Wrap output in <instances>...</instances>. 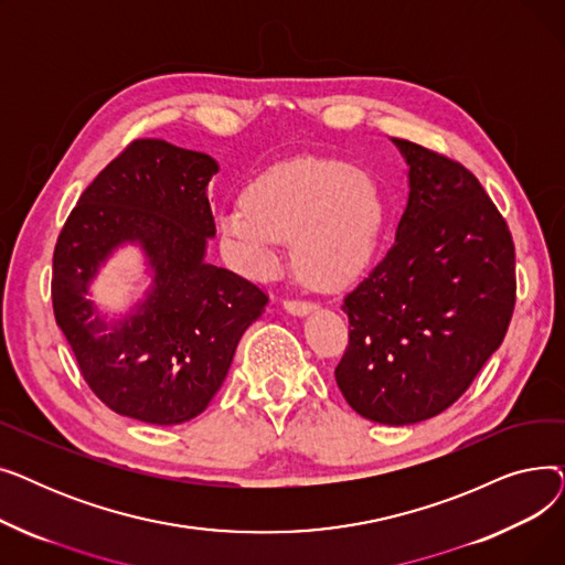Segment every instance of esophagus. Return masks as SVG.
Listing matches in <instances>:
<instances>
[{"instance_id":"esophagus-1","label":"esophagus","mask_w":565,"mask_h":565,"mask_svg":"<svg viewBox=\"0 0 565 565\" xmlns=\"http://www.w3.org/2000/svg\"><path fill=\"white\" fill-rule=\"evenodd\" d=\"M284 309L290 313V316H307L311 311H316V305L313 302H300V300H286L284 302Z\"/></svg>"}]
</instances>
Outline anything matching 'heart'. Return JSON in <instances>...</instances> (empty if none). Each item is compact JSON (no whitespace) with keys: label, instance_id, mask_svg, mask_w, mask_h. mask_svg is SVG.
<instances>
[{"label":"heart","instance_id":"b5f03b06","mask_svg":"<svg viewBox=\"0 0 565 565\" xmlns=\"http://www.w3.org/2000/svg\"><path fill=\"white\" fill-rule=\"evenodd\" d=\"M382 220L369 173L339 160L298 158L256 175L245 203L220 215V231L252 277L273 275L281 241H290L298 275L313 288L337 290L369 263Z\"/></svg>","mask_w":565,"mask_h":565}]
</instances>
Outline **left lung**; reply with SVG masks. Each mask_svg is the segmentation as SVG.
Returning <instances> with one entry per match:
<instances>
[{"label":"left lung","instance_id":"1","mask_svg":"<svg viewBox=\"0 0 565 565\" xmlns=\"http://www.w3.org/2000/svg\"><path fill=\"white\" fill-rule=\"evenodd\" d=\"M392 141L407 164V203L387 256L345 295L352 330L334 377L364 419L409 426L454 405L507 337L515 249L477 175Z\"/></svg>","mask_w":565,"mask_h":565}]
</instances>
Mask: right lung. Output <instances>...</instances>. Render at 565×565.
<instances>
[{
	"instance_id": "obj_1",
	"label": "right lung",
	"mask_w": 565,
	"mask_h": 565,
	"mask_svg": "<svg viewBox=\"0 0 565 565\" xmlns=\"http://www.w3.org/2000/svg\"><path fill=\"white\" fill-rule=\"evenodd\" d=\"M220 164L162 139H137L88 185L54 247L52 305L92 392L124 417L173 426L220 392L233 354L267 295L205 260L215 220L207 183ZM124 246L152 279L124 315L87 295Z\"/></svg>"
}]
</instances>
